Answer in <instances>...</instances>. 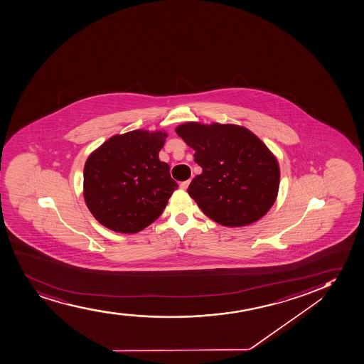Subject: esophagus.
<instances>
[{"mask_svg": "<svg viewBox=\"0 0 364 364\" xmlns=\"http://www.w3.org/2000/svg\"><path fill=\"white\" fill-rule=\"evenodd\" d=\"M188 185H190V180L183 181V183H180V188H181V190H186V188H188Z\"/></svg>", "mask_w": 364, "mask_h": 364, "instance_id": "esophagus-1", "label": "esophagus"}]
</instances>
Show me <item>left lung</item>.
Segmentation results:
<instances>
[{"label": "left lung", "mask_w": 364, "mask_h": 364, "mask_svg": "<svg viewBox=\"0 0 364 364\" xmlns=\"http://www.w3.org/2000/svg\"><path fill=\"white\" fill-rule=\"evenodd\" d=\"M176 134L195 150L202 173L188 185V195L218 224L240 228L259 220L276 200L277 159L245 127L188 122Z\"/></svg>", "instance_id": "8db88e82"}]
</instances>
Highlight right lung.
<instances>
[{"mask_svg": "<svg viewBox=\"0 0 364 364\" xmlns=\"http://www.w3.org/2000/svg\"><path fill=\"white\" fill-rule=\"evenodd\" d=\"M164 132L114 135L87 159L83 196L93 217L107 229L139 232L159 219L178 188L159 152Z\"/></svg>", "mask_w": 364, "mask_h": 364, "instance_id": "obj_1", "label": "right lung"}]
</instances>
